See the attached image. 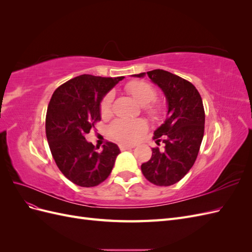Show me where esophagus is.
Instances as JSON below:
<instances>
[{"mask_svg": "<svg viewBox=\"0 0 252 252\" xmlns=\"http://www.w3.org/2000/svg\"><path fill=\"white\" fill-rule=\"evenodd\" d=\"M119 147L121 150H126V149H131V148H134L135 145H132V144H120Z\"/></svg>", "mask_w": 252, "mask_h": 252, "instance_id": "34e87169", "label": "esophagus"}]
</instances>
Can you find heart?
<instances>
[{
	"instance_id": "heart-1",
	"label": "heart",
	"mask_w": 252,
	"mask_h": 252,
	"mask_svg": "<svg viewBox=\"0 0 252 252\" xmlns=\"http://www.w3.org/2000/svg\"><path fill=\"white\" fill-rule=\"evenodd\" d=\"M126 90L132 95L134 100L151 117H157L161 112L158 104L154 103L157 96V91L149 83L144 81H131L126 85ZM113 95L111 93L106 94L100 104V112L102 117H108L111 113ZM147 130V123L144 120L117 119L109 126V133L114 139L121 142H134Z\"/></svg>"
}]
</instances>
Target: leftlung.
Listing matches in <instances>:
<instances>
[{
  "label": "left lung",
  "instance_id": "left-lung-1",
  "mask_svg": "<svg viewBox=\"0 0 252 252\" xmlns=\"http://www.w3.org/2000/svg\"><path fill=\"white\" fill-rule=\"evenodd\" d=\"M145 74L162 89L168 106L164 124L155 131L158 145L165 144L163 150L152 148L148 162L141 169L150 183L157 186H170L185 177L193 166L204 136L205 111L202 97L191 83L162 69Z\"/></svg>",
  "mask_w": 252,
  "mask_h": 252
}]
</instances>
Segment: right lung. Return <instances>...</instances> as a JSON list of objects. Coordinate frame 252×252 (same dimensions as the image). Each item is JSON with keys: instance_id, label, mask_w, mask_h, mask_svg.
Here are the masks:
<instances>
[{"instance_id": "obj_1", "label": "right lung", "mask_w": 252, "mask_h": 252, "mask_svg": "<svg viewBox=\"0 0 252 252\" xmlns=\"http://www.w3.org/2000/svg\"><path fill=\"white\" fill-rule=\"evenodd\" d=\"M123 79L82 74L58 87L50 98L45 124L49 148L61 172L75 185L101 184L121 152L111 142L98 151L85 135L101 121L103 97Z\"/></svg>"}]
</instances>
